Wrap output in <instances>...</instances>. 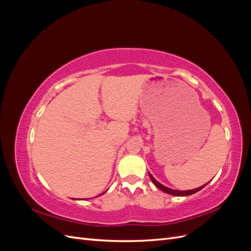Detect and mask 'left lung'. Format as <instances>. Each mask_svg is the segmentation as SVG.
<instances>
[{
  "instance_id": "obj_1",
  "label": "left lung",
  "mask_w": 251,
  "mask_h": 251,
  "mask_svg": "<svg viewBox=\"0 0 251 251\" xmlns=\"http://www.w3.org/2000/svg\"><path fill=\"white\" fill-rule=\"evenodd\" d=\"M149 176H150L151 182H153V183H154L159 189H161L162 192H164V193H166V194L173 195V196H189V195H193V194H195V193H197V192L201 191V189H202L205 185L207 184V183H206V184H204V185H202V186H200V187H198V188L191 189V191H176V189L169 188V187H166V186L162 185L161 183H159V182H158L156 179H154V177L151 176V175L150 173H149Z\"/></svg>"
}]
</instances>
